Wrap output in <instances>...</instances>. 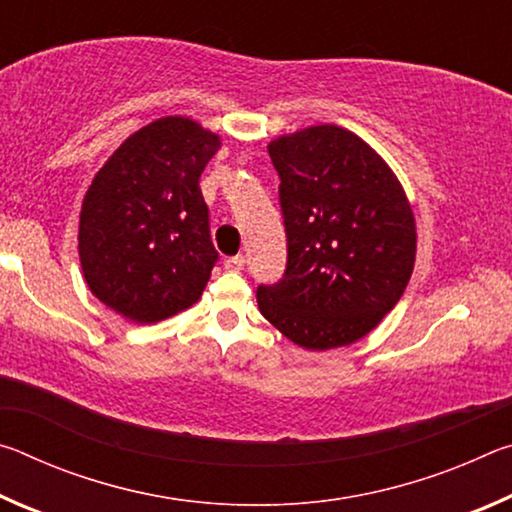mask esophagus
<instances>
[{
  "label": "esophagus",
  "instance_id": "1",
  "mask_svg": "<svg viewBox=\"0 0 512 512\" xmlns=\"http://www.w3.org/2000/svg\"><path fill=\"white\" fill-rule=\"evenodd\" d=\"M244 264H246V257H244V255L228 257V259H225V262H223L225 271H241V268H244Z\"/></svg>",
  "mask_w": 512,
  "mask_h": 512
}]
</instances>
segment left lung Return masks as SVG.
<instances>
[{
  "instance_id": "left-lung-1",
  "label": "left lung",
  "mask_w": 512,
  "mask_h": 512,
  "mask_svg": "<svg viewBox=\"0 0 512 512\" xmlns=\"http://www.w3.org/2000/svg\"><path fill=\"white\" fill-rule=\"evenodd\" d=\"M280 176L287 271L257 289L273 327L305 350L350 345L400 302L415 219L393 169L359 135L309 126L268 144Z\"/></svg>"
}]
</instances>
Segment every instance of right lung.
Here are the masks:
<instances>
[{
	"instance_id": "1",
	"label": "right lung",
	"mask_w": 512,
	"mask_h": 512,
	"mask_svg": "<svg viewBox=\"0 0 512 512\" xmlns=\"http://www.w3.org/2000/svg\"><path fill=\"white\" fill-rule=\"evenodd\" d=\"M219 149L194 119L162 117L99 169L83 198L79 257L103 305L151 325L201 298L219 253L198 180Z\"/></svg>"
}]
</instances>
